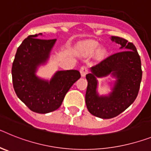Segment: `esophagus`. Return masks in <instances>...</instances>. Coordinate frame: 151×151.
<instances>
[{"label": "esophagus", "instance_id": "34e87169", "mask_svg": "<svg viewBox=\"0 0 151 151\" xmlns=\"http://www.w3.org/2000/svg\"><path fill=\"white\" fill-rule=\"evenodd\" d=\"M88 73V70L87 67L85 66H82V67L80 68V73H81V76L82 77H85Z\"/></svg>", "mask_w": 151, "mask_h": 151}]
</instances>
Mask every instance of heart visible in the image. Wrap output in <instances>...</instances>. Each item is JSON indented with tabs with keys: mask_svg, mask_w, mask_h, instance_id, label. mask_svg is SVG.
I'll use <instances>...</instances> for the list:
<instances>
[{
	"mask_svg": "<svg viewBox=\"0 0 151 151\" xmlns=\"http://www.w3.org/2000/svg\"><path fill=\"white\" fill-rule=\"evenodd\" d=\"M99 47V44L95 42V41H89L83 45L84 50L88 52V53H93V52L96 51Z\"/></svg>",
	"mask_w": 151,
	"mask_h": 151,
	"instance_id": "obj_1",
	"label": "heart"
}]
</instances>
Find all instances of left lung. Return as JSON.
Listing matches in <instances>:
<instances>
[{
	"mask_svg": "<svg viewBox=\"0 0 151 151\" xmlns=\"http://www.w3.org/2000/svg\"><path fill=\"white\" fill-rule=\"evenodd\" d=\"M120 45V50L91 68L86 75L88 87L85 103L89 113L101 119H111L125 110L136 99L142 78L141 58L135 46L120 37L111 36ZM110 75L111 91L101 96L97 91V78Z\"/></svg>",
	"mask_w": 151,
	"mask_h": 151,
	"instance_id": "1",
	"label": "left lung"
}]
</instances>
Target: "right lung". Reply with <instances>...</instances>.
<instances>
[{"label": "right lung", "instance_id": "add662e5", "mask_svg": "<svg viewBox=\"0 0 151 151\" xmlns=\"http://www.w3.org/2000/svg\"><path fill=\"white\" fill-rule=\"evenodd\" d=\"M38 35L28 36L17 50L12 66L13 88L17 97L38 113L57 110L66 94L81 77L76 69L57 71L50 80L36 75L38 68L47 63L56 39H39Z\"/></svg>", "mask_w": 151, "mask_h": 151}]
</instances>
